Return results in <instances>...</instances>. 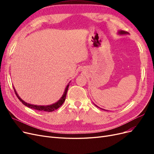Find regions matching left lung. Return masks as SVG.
I'll list each match as a JSON object with an SVG mask.
<instances>
[{
  "label": "left lung",
  "instance_id": "1",
  "mask_svg": "<svg viewBox=\"0 0 154 154\" xmlns=\"http://www.w3.org/2000/svg\"><path fill=\"white\" fill-rule=\"evenodd\" d=\"M118 34H119V35H127V34H129L128 32H127V31H122V30H121V31H118ZM97 107H98L97 106H96ZM99 108V107H98ZM103 110H104V109H103Z\"/></svg>",
  "mask_w": 154,
  "mask_h": 154
}]
</instances>
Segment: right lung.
Instances as JSON below:
<instances>
[{
	"label": "right lung",
	"instance_id": "1",
	"mask_svg": "<svg viewBox=\"0 0 154 154\" xmlns=\"http://www.w3.org/2000/svg\"><path fill=\"white\" fill-rule=\"evenodd\" d=\"M69 86V83L67 85L66 89H65V91L63 92V94L61 98H60L57 102H56L55 103L53 104V105H46V106H42V105H32V104H29V103H27L26 102H25L24 100H22L20 97H19V96L18 95V94L17 93V91L15 90V88L13 87V89L14 91L15 92V94L17 96V97L18 98L22 103L24 104V105H26V106L29 107V108L32 109H35V110H38L40 111H46V112H52L54 111L55 110L58 109L59 107L61 106L63 103V102L66 100V95H67V92L68 91V88Z\"/></svg>",
	"mask_w": 154,
	"mask_h": 154
}]
</instances>
